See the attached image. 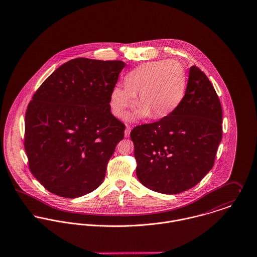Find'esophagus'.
<instances>
[{
	"label": "esophagus",
	"mask_w": 257,
	"mask_h": 257,
	"mask_svg": "<svg viewBox=\"0 0 257 257\" xmlns=\"http://www.w3.org/2000/svg\"><path fill=\"white\" fill-rule=\"evenodd\" d=\"M130 132H131V126L130 125H126V129H125V137H129L130 136Z\"/></svg>",
	"instance_id": "34e87169"
}]
</instances>
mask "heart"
I'll list each match as a JSON object with an SVG mask.
<instances>
[{"mask_svg":"<svg viewBox=\"0 0 257 257\" xmlns=\"http://www.w3.org/2000/svg\"><path fill=\"white\" fill-rule=\"evenodd\" d=\"M186 87L183 67L173 60L148 62L129 72L125 86H115L110 107L118 118H126L137 95L140 109L137 116L159 119L171 113L180 103Z\"/></svg>","mask_w":257,"mask_h":257,"instance_id":"heart-1","label":"heart"}]
</instances>
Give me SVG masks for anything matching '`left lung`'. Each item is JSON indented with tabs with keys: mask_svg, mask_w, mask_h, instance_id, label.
Segmentation results:
<instances>
[{
	"mask_svg": "<svg viewBox=\"0 0 257 257\" xmlns=\"http://www.w3.org/2000/svg\"><path fill=\"white\" fill-rule=\"evenodd\" d=\"M223 110L207 76L190 67L184 96L159 121L130 133L137 177L147 188L177 194L195 186L213 168L223 136Z\"/></svg>",
	"mask_w": 257,
	"mask_h": 257,
	"instance_id": "8db88e82",
	"label": "left lung"
}]
</instances>
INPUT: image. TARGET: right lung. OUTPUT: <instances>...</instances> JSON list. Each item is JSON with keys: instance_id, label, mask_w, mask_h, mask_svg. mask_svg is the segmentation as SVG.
<instances>
[{"instance_id": "obj_1", "label": "right lung", "mask_w": 257, "mask_h": 257, "mask_svg": "<svg viewBox=\"0 0 257 257\" xmlns=\"http://www.w3.org/2000/svg\"><path fill=\"white\" fill-rule=\"evenodd\" d=\"M122 61L76 58L53 72L26 111L29 170L53 194L77 198L103 181L125 125L110 112Z\"/></svg>"}]
</instances>
